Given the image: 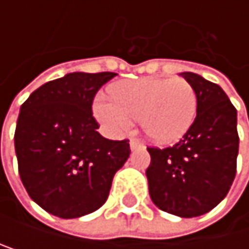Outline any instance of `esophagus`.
<instances>
[{"label": "esophagus", "instance_id": "1", "mask_svg": "<svg viewBox=\"0 0 249 249\" xmlns=\"http://www.w3.org/2000/svg\"><path fill=\"white\" fill-rule=\"evenodd\" d=\"M129 145H130V150H132V151L138 150V148H144V144H142L140 140H130Z\"/></svg>", "mask_w": 249, "mask_h": 249}]
</instances>
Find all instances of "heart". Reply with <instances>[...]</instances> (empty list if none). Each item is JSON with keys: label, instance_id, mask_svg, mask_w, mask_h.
<instances>
[{"label": "heart", "instance_id": "obj_1", "mask_svg": "<svg viewBox=\"0 0 249 249\" xmlns=\"http://www.w3.org/2000/svg\"><path fill=\"white\" fill-rule=\"evenodd\" d=\"M114 101L99 96L93 111L96 119L114 136L129 132L135 119L148 138L160 144H171L189 132L196 117V92L185 78H154L117 83Z\"/></svg>", "mask_w": 249, "mask_h": 249}]
</instances>
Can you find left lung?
<instances>
[{
  "label": "left lung",
  "mask_w": 249,
  "mask_h": 249,
  "mask_svg": "<svg viewBox=\"0 0 249 249\" xmlns=\"http://www.w3.org/2000/svg\"><path fill=\"white\" fill-rule=\"evenodd\" d=\"M196 92V119L182 140L168 148H147L145 171L153 203L181 218L214 209L229 193L239 150L238 113L218 84L181 72Z\"/></svg>",
  "instance_id": "left-lung-1"
}]
</instances>
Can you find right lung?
<instances>
[{"instance_id":"1","label":"right lung","mask_w":249,"mask_h":249,"mask_svg":"<svg viewBox=\"0 0 249 249\" xmlns=\"http://www.w3.org/2000/svg\"><path fill=\"white\" fill-rule=\"evenodd\" d=\"M116 75L70 72L40 86L20 107L19 175L29 197L52 215L68 220L99 209L129 159V141L104 138L92 116L96 92Z\"/></svg>"}]
</instances>
